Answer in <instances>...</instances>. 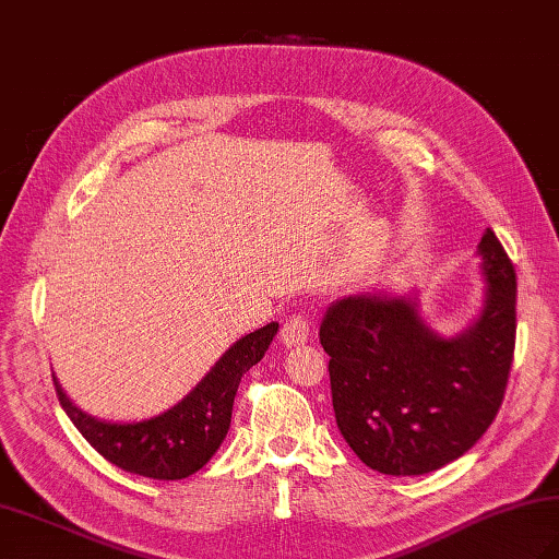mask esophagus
<instances>
[{
	"label": "esophagus",
	"instance_id": "obj_1",
	"mask_svg": "<svg viewBox=\"0 0 559 559\" xmlns=\"http://www.w3.org/2000/svg\"><path fill=\"white\" fill-rule=\"evenodd\" d=\"M310 338V319L302 314H295L290 319H286V324L281 329V343L286 348L293 346H302Z\"/></svg>",
	"mask_w": 559,
	"mask_h": 559
}]
</instances>
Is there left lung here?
I'll return each mask as SVG.
<instances>
[{"mask_svg": "<svg viewBox=\"0 0 559 559\" xmlns=\"http://www.w3.org/2000/svg\"><path fill=\"white\" fill-rule=\"evenodd\" d=\"M483 307L463 331L425 322L418 290L331 302L319 341L348 447L372 471L423 476L478 442L502 406L516 338V273L488 228L478 245Z\"/></svg>", "mask_w": 559, "mask_h": 559, "instance_id": "8db88e82", "label": "left lung"}]
</instances>
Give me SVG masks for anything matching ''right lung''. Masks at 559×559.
<instances>
[{
	"instance_id": "obj_1",
	"label": "right lung",
	"mask_w": 559,
	"mask_h": 559,
	"mask_svg": "<svg viewBox=\"0 0 559 559\" xmlns=\"http://www.w3.org/2000/svg\"><path fill=\"white\" fill-rule=\"evenodd\" d=\"M276 331L278 322H271L235 341L182 401L153 418L132 423L100 420L81 411L52 372L55 389L76 430L117 468L153 480H182L204 468L223 444L230 430L240 379L264 358Z\"/></svg>"
}]
</instances>
